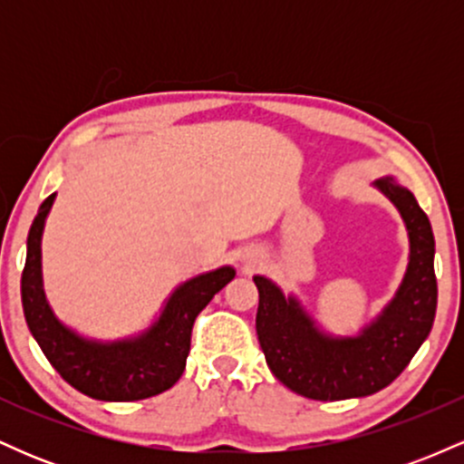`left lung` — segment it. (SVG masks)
I'll return each mask as SVG.
<instances>
[{
	"label": "left lung",
	"mask_w": 464,
	"mask_h": 464,
	"mask_svg": "<svg viewBox=\"0 0 464 464\" xmlns=\"http://www.w3.org/2000/svg\"><path fill=\"white\" fill-rule=\"evenodd\" d=\"M406 222L410 262L395 299L355 338L323 334L295 296L255 276L259 344L281 384L316 401L366 397L395 382L432 329L436 314L434 233L412 191L392 179L375 180Z\"/></svg>",
	"instance_id": "obj_1"
}]
</instances>
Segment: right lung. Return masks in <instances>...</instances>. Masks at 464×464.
Returning a JSON list of instances; mask_svg holds the SVG:
<instances>
[{"label":"right lung","mask_w":464,"mask_h":464,"mask_svg":"<svg viewBox=\"0 0 464 464\" xmlns=\"http://www.w3.org/2000/svg\"><path fill=\"white\" fill-rule=\"evenodd\" d=\"M56 194L39 207L28 233V255L21 273V303L25 323L50 364L82 395L100 401H140L168 391L185 371L196 316L228 281L231 266L185 281L174 290L159 321L146 334L117 343L80 338L56 321L41 281V236Z\"/></svg>","instance_id":"1"}]
</instances>
